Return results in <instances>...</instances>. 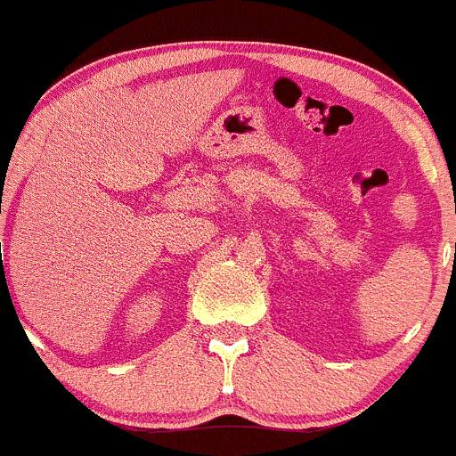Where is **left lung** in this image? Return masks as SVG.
<instances>
[{
  "mask_svg": "<svg viewBox=\"0 0 456 456\" xmlns=\"http://www.w3.org/2000/svg\"><path fill=\"white\" fill-rule=\"evenodd\" d=\"M454 253H456V244H454Z\"/></svg>",
  "mask_w": 456,
  "mask_h": 456,
  "instance_id": "left-lung-1",
  "label": "left lung"
}]
</instances>
